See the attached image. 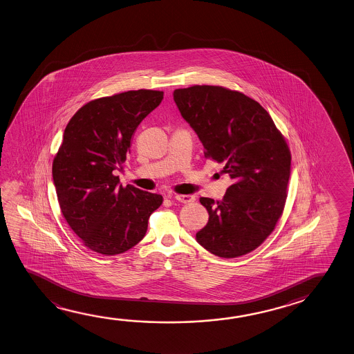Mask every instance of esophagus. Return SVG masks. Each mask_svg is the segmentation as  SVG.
<instances>
[{
	"instance_id": "1",
	"label": "esophagus",
	"mask_w": 354,
	"mask_h": 354,
	"mask_svg": "<svg viewBox=\"0 0 354 354\" xmlns=\"http://www.w3.org/2000/svg\"><path fill=\"white\" fill-rule=\"evenodd\" d=\"M169 198H174L176 201H178L180 203H193L196 201V198L192 194H176V196H171Z\"/></svg>"
}]
</instances>
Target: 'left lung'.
<instances>
[{
    "label": "left lung",
    "mask_w": 354,
    "mask_h": 354,
    "mask_svg": "<svg viewBox=\"0 0 354 354\" xmlns=\"http://www.w3.org/2000/svg\"><path fill=\"white\" fill-rule=\"evenodd\" d=\"M174 99L205 158L222 163L233 180L222 201L199 199L209 221L196 239L219 258L245 255L274 232L285 208L291 166L286 140L269 113L238 90L193 85L174 90Z\"/></svg>",
    "instance_id": "obj_1"
}]
</instances>
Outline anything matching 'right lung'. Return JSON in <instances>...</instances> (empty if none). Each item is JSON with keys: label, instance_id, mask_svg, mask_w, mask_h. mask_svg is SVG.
Listing matches in <instances>:
<instances>
[{"label": "right lung", "instance_id": "1", "mask_svg": "<svg viewBox=\"0 0 354 354\" xmlns=\"http://www.w3.org/2000/svg\"><path fill=\"white\" fill-rule=\"evenodd\" d=\"M163 91L129 90L86 102L68 122L54 156L62 214L93 252L116 255L141 241L161 194L119 185L114 169L130 153L140 122L161 104Z\"/></svg>", "mask_w": 354, "mask_h": 354}]
</instances>
